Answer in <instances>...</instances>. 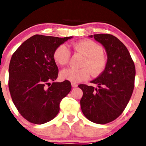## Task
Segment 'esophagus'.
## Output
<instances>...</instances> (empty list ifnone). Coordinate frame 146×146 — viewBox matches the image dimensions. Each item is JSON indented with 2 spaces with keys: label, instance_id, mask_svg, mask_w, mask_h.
I'll list each match as a JSON object with an SVG mask.
<instances>
[{
  "label": "esophagus",
  "instance_id": "obj_1",
  "mask_svg": "<svg viewBox=\"0 0 146 146\" xmlns=\"http://www.w3.org/2000/svg\"><path fill=\"white\" fill-rule=\"evenodd\" d=\"M78 84L76 83H72V86L73 88H76L77 87Z\"/></svg>",
  "mask_w": 146,
  "mask_h": 146
}]
</instances>
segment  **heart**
Segmentation results:
<instances>
[{"instance_id":"b5f03b06","label":"heart","mask_w":146,"mask_h":146,"mask_svg":"<svg viewBox=\"0 0 146 146\" xmlns=\"http://www.w3.org/2000/svg\"><path fill=\"white\" fill-rule=\"evenodd\" d=\"M75 52L85 56L82 64V69L67 68L61 72V76L72 83H79L87 80L91 72L94 76L101 74L106 67V60L104 55V48L96 42L84 40L76 42L73 45ZM56 62L61 66L68 64L71 57V52L66 44L59 45L53 53Z\"/></svg>"}]
</instances>
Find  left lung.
Listing matches in <instances>:
<instances>
[{"mask_svg":"<svg viewBox=\"0 0 146 146\" xmlns=\"http://www.w3.org/2000/svg\"><path fill=\"white\" fill-rule=\"evenodd\" d=\"M105 47L107 62L104 71L91 83L98 88L79 84L83 92L80 100L84 115L91 121L106 124L117 119L126 107L132 95L135 68L128 49L110 34L89 35Z\"/></svg>","mask_w":146,"mask_h":146,"instance_id":"obj_1","label":"left lung"}]
</instances>
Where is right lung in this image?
<instances>
[{"instance_id": "1", "label": "right lung", "mask_w": 146, "mask_h": 146, "mask_svg": "<svg viewBox=\"0 0 146 146\" xmlns=\"http://www.w3.org/2000/svg\"><path fill=\"white\" fill-rule=\"evenodd\" d=\"M72 37L35 35L24 42L13 54L9 64L8 87L21 116L35 124L54 119L60 104L71 91V83L52 82L58 76L53 53Z\"/></svg>"}]
</instances>
